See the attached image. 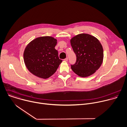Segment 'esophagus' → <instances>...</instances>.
<instances>
[{
  "label": "esophagus",
  "instance_id": "esophagus-1",
  "mask_svg": "<svg viewBox=\"0 0 127 127\" xmlns=\"http://www.w3.org/2000/svg\"><path fill=\"white\" fill-rule=\"evenodd\" d=\"M64 61H65V62H67V61H68V58H65V59H64Z\"/></svg>",
  "mask_w": 127,
  "mask_h": 127
}]
</instances>
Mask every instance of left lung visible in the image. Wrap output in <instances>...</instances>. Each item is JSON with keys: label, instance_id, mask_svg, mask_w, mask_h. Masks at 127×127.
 I'll list each match as a JSON object with an SVG mask.
<instances>
[{"label": "left lung", "instance_id": "8db88e82", "mask_svg": "<svg viewBox=\"0 0 127 127\" xmlns=\"http://www.w3.org/2000/svg\"><path fill=\"white\" fill-rule=\"evenodd\" d=\"M70 41L77 56L75 64L71 65L72 71L82 78L94 74L103 62V48L99 41L89 34L81 33L73 36Z\"/></svg>", "mask_w": 127, "mask_h": 127}]
</instances>
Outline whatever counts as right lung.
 <instances>
[{
	"label": "right lung",
	"mask_w": 127,
	"mask_h": 127,
	"mask_svg": "<svg viewBox=\"0 0 127 127\" xmlns=\"http://www.w3.org/2000/svg\"><path fill=\"white\" fill-rule=\"evenodd\" d=\"M57 39L45 36L37 37L25 48L24 62L28 69L36 77L46 79L54 74L62 62L55 49Z\"/></svg>",
	"instance_id": "obj_1"
}]
</instances>
